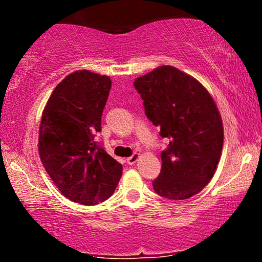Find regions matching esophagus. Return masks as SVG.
I'll list each match as a JSON object with an SVG mask.
<instances>
[{"mask_svg": "<svg viewBox=\"0 0 262 262\" xmlns=\"http://www.w3.org/2000/svg\"><path fill=\"white\" fill-rule=\"evenodd\" d=\"M138 159H139V154H133L127 159V162L129 165H133V164H135V162H137Z\"/></svg>", "mask_w": 262, "mask_h": 262, "instance_id": "1", "label": "esophagus"}]
</instances>
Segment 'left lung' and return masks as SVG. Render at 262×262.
Returning a JSON list of instances; mask_svg holds the SVG:
<instances>
[{"label": "left lung", "instance_id": "obj_1", "mask_svg": "<svg viewBox=\"0 0 262 262\" xmlns=\"http://www.w3.org/2000/svg\"><path fill=\"white\" fill-rule=\"evenodd\" d=\"M134 87L145 116L160 129V137L170 140L161 152L154 191L175 201L194 196L214 175L223 148V124L214 101L197 80L172 66L138 77Z\"/></svg>", "mask_w": 262, "mask_h": 262}]
</instances>
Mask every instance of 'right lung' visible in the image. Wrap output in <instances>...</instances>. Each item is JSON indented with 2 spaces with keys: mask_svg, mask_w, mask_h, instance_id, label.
<instances>
[{
  "mask_svg": "<svg viewBox=\"0 0 262 262\" xmlns=\"http://www.w3.org/2000/svg\"><path fill=\"white\" fill-rule=\"evenodd\" d=\"M112 81L81 70L55 87L41 117L39 155L56 187L74 202L95 206L113 194L123 166L95 135Z\"/></svg>",
  "mask_w": 262,
  "mask_h": 262,
  "instance_id": "obj_1",
  "label": "right lung"
}]
</instances>
